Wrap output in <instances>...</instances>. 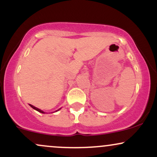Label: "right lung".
<instances>
[{
    "label": "right lung",
    "instance_id": "right-lung-1",
    "mask_svg": "<svg viewBox=\"0 0 157 157\" xmlns=\"http://www.w3.org/2000/svg\"><path fill=\"white\" fill-rule=\"evenodd\" d=\"M29 105H30V106H31V107L32 108V109H35V110H36V111H39V112H40V113H44V111H42V110H40V109H37V108H36V107H35V106H33V105H30V104H29Z\"/></svg>",
    "mask_w": 157,
    "mask_h": 157
}]
</instances>
